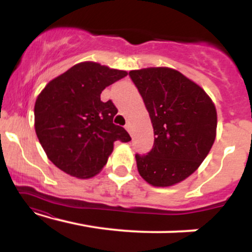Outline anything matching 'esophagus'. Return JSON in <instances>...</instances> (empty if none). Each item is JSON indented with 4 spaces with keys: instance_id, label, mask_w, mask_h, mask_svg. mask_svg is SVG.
<instances>
[{
    "instance_id": "34e87169",
    "label": "esophagus",
    "mask_w": 252,
    "mask_h": 252,
    "mask_svg": "<svg viewBox=\"0 0 252 252\" xmlns=\"http://www.w3.org/2000/svg\"><path fill=\"white\" fill-rule=\"evenodd\" d=\"M126 129L128 130L129 132H131V126H130V123H126Z\"/></svg>"
}]
</instances>
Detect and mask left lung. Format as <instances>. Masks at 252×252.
<instances>
[{
	"label": "left lung",
	"mask_w": 252,
	"mask_h": 252,
	"mask_svg": "<svg viewBox=\"0 0 252 252\" xmlns=\"http://www.w3.org/2000/svg\"><path fill=\"white\" fill-rule=\"evenodd\" d=\"M129 76L143 98L155 136L148 155L135 156L138 173L154 187L174 186L199 168L215 143V103L174 68L147 67Z\"/></svg>",
	"instance_id": "8db88e82"
}]
</instances>
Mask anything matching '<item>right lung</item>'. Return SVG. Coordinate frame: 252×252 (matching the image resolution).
<instances>
[{"label":"right lung","mask_w":252,"mask_h":252,"mask_svg":"<svg viewBox=\"0 0 252 252\" xmlns=\"http://www.w3.org/2000/svg\"><path fill=\"white\" fill-rule=\"evenodd\" d=\"M128 76L94 62L76 63L52 79L34 105V128L46 155L66 174L97 175L108 162L116 141L129 142L126 129L112 123L111 100L102 102L106 86Z\"/></svg>","instance_id":"right-lung-1"}]
</instances>
